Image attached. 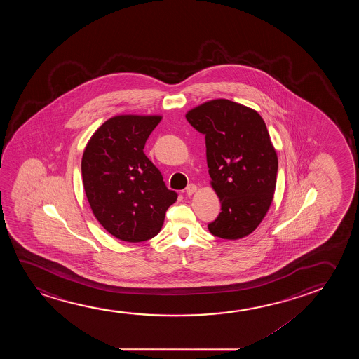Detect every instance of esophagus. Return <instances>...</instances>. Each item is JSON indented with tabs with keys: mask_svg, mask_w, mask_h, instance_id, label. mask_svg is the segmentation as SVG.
Masks as SVG:
<instances>
[{
	"mask_svg": "<svg viewBox=\"0 0 359 359\" xmlns=\"http://www.w3.org/2000/svg\"><path fill=\"white\" fill-rule=\"evenodd\" d=\"M197 191L196 185H194V184H190V185H187V195H194L195 192Z\"/></svg>",
	"mask_w": 359,
	"mask_h": 359,
	"instance_id": "esophagus-1",
	"label": "esophagus"
}]
</instances>
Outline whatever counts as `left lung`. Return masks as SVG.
<instances>
[{
    "mask_svg": "<svg viewBox=\"0 0 359 359\" xmlns=\"http://www.w3.org/2000/svg\"><path fill=\"white\" fill-rule=\"evenodd\" d=\"M185 116L205 135L211 187L221 201L208 231L228 241L245 238L265 218L276 190L278 158L265 121L228 99L208 100Z\"/></svg>",
    "mask_w": 359,
    "mask_h": 359,
    "instance_id": "left-lung-1",
    "label": "left lung"
}]
</instances>
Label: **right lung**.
<instances>
[{"mask_svg": "<svg viewBox=\"0 0 359 359\" xmlns=\"http://www.w3.org/2000/svg\"><path fill=\"white\" fill-rule=\"evenodd\" d=\"M161 115H116L89 138L82 156L86 196L94 217L120 241L157 236L165 212L177 201L161 172L143 152Z\"/></svg>", "mask_w": 359, "mask_h": 359, "instance_id": "add662e5", "label": "right lung"}]
</instances>
